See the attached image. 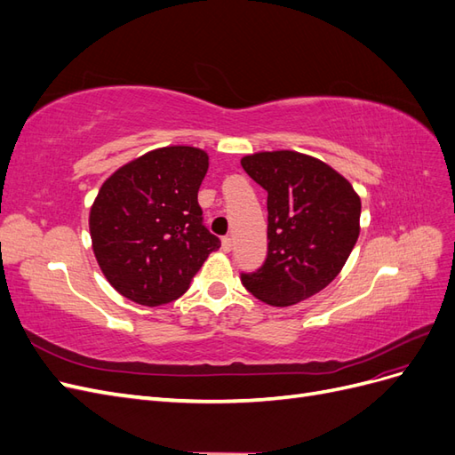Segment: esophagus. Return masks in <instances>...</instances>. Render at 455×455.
<instances>
[{
	"instance_id": "34e87169",
	"label": "esophagus",
	"mask_w": 455,
	"mask_h": 455,
	"mask_svg": "<svg viewBox=\"0 0 455 455\" xmlns=\"http://www.w3.org/2000/svg\"><path fill=\"white\" fill-rule=\"evenodd\" d=\"M222 249H224L226 252H229V251L233 249V239H231L229 235H226V237L222 239Z\"/></svg>"
}]
</instances>
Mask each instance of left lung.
Wrapping results in <instances>:
<instances>
[{
	"mask_svg": "<svg viewBox=\"0 0 455 455\" xmlns=\"http://www.w3.org/2000/svg\"><path fill=\"white\" fill-rule=\"evenodd\" d=\"M267 191V258L241 273L246 291L269 306H294L332 283L359 239L361 197L326 163L298 151L241 159Z\"/></svg>",
	"mask_w": 455,
	"mask_h": 455,
	"instance_id": "obj_1",
	"label": "left lung"
}]
</instances>
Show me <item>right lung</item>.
<instances>
[{"mask_svg": "<svg viewBox=\"0 0 455 455\" xmlns=\"http://www.w3.org/2000/svg\"><path fill=\"white\" fill-rule=\"evenodd\" d=\"M206 171L203 149L169 146L123 164L102 184L89 216L92 251L121 296L169 304L220 249L197 201Z\"/></svg>", "mask_w": 455, "mask_h": 455, "instance_id": "right-lung-1", "label": "right lung"}]
</instances>
